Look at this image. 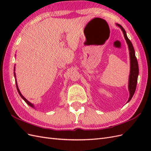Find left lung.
Listing matches in <instances>:
<instances>
[{"label":"left lung","instance_id":"8db88e82","mask_svg":"<svg viewBox=\"0 0 151 151\" xmlns=\"http://www.w3.org/2000/svg\"><path fill=\"white\" fill-rule=\"evenodd\" d=\"M116 25L119 27V28L122 29L123 33V36H124V38L126 40V42L128 45V47H129V50L130 69V75H129V91L130 96H129V100H128L127 101V103H129L131 100L132 98L133 97L136 89V86H137V79H138V76H139V65H138L137 60V58L135 57V50H134V47L133 45H132V43L130 42V40L128 38L125 30L120 24H116Z\"/></svg>","mask_w":151,"mask_h":151}]
</instances>
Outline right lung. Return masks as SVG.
<instances>
[{
    "label": "right lung",
    "mask_w": 151,
    "mask_h": 151,
    "mask_svg": "<svg viewBox=\"0 0 151 151\" xmlns=\"http://www.w3.org/2000/svg\"><path fill=\"white\" fill-rule=\"evenodd\" d=\"M14 71H15V67H14ZM14 77H15V78H16V73H15V72H14ZM16 88H17V91H18V93H19V95L21 96V97L22 98V99H24V101L28 104L29 106H31V107H32V108H35V106H34V104H32L31 103H30L29 101H28V100H27L22 95V94L21 93V92H20V91H19V88H18V86H17V81H16Z\"/></svg>",
    "instance_id": "add662e5"
}]
</instances>
